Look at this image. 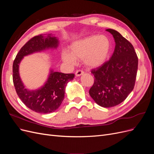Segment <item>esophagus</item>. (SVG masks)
<instances>
[{
  "label": "esophagus",
  "mask_w": 154,
  "mask_h": 154,
  "mask_svg": "<svg viewBox=\"0 0 154 154\" xmlns=\"http://www.w3.org/2000/svg\"><path fill=\"white\" fill-rule=\"evenodd\" d=\"M83 74H84V72L81 71V70H78V71H77L76 72L75 75H76V76L78 77V76H80L83 75Z\"/></svg>",
  "instance_id": "34e87169"
}]
</instances>
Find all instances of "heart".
<instances>
[{
    "instance_id": "b5f03b06",
    "label": "heart",
    "mask_w": 154,
    "mask_h": 154,
    "mask_svg": "<svg viewBox=\"0 0 154 154\" xmlns=\"http://www.w3.org/2000/svg\"><path fill=\"white\" fill-rule=\"evenodd\" d=\"M71 52L64 51L62 54L63 61L73 66L78 60L90 68H96L103 65L109 57L111 42L106 35H91L76 40L71 45Z\"/></svg>"
}]
</instances>
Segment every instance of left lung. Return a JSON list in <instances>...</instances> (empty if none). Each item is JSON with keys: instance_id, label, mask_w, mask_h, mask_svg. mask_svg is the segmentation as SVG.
Here are the masks:
<instances>
[{"instance_id": "left-lung-1", "label": "left lung", "mask_w": 154, "mask_h": 154, "mask_svg": "<svg viewBox=\"0 0 154 154\" xmlns=\"http://www.w3.org/2000/svg\"><path fill=\"white\" fill-rule=\"evenodd\" d=\"M106 31L112 35L115 49L109 61L92 71L94 82L89 94L97 105L109 108L123 102L134 89L138 58L133 45L119 32Z\"/></svg>"}]
</instances>
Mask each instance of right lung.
<instances>
[{
    "instance_id": "obj_1",
    "label": "right lung",
    "mask_w": 154,
    "mask_h": 154,
    "mask_svg": "<svg viewBox=\"0 0 154 154\" xmlns=\"http://www.w3.org/2000/svg\"><path fill=\"white\" fill-rule=\"evenodd\" d=\"M57 37L40 35L32 38L23 46L13 64V80L17 95L26 106L36 112L49 114L59 108L64 99L66 85L74 77V74H64L49 69L47 80L37 89L26 87L19 73L20 63L24 57L49 49H57L59 45Z\"/></svg>"
}]
</instances>
